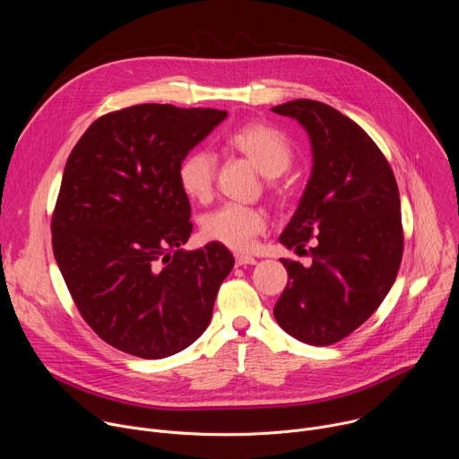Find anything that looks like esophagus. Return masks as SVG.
Instances as JSON below:
<instances>
[{"mask_svg":"<svg viewBox=\"0 0 459 459\" xmlns=\"http://www.w3.org/2000/svg\"><path fill=\"white\" fill-rule=\"evenodd\" d=\"M255 264H257V261L252 255H243V254L236 255V265L238 267H241V265H255Z\"/></svg>","mask_w":459,"mask_h":459,"instance_id":"1","label":"esophagus"}]
</instances>
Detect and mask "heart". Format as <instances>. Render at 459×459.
<instances>
[{"instance_id": "obj_1", "label": "heart", "mask_w": 459, "mask_h": 459, "mask_svg": "<svg viewBox=\"0 0 459 459\" xmlns=\"http://www.w3.org/2000/svg\"><path fill=\"white\" fill-rule=\"evenodd\" d=\"M229 147L245 154L267 178L283 174L292 163V147L274 126L252 123L238 128L227 140ZM216 176V158L207 151L188 152L178 167V183L195 202L211 198ZM267 229V214L239 204H225L204 218L202 230L211 241L232 250H248Z\"/></svg>"}]
</instances>
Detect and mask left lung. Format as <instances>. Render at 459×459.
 Returning a JSON list of instances; mask_svg holds the SVG:
<instances>
[{
  "label": "left lung",
  "mask_w": 459,
  "mask_h": 459,
  "mask_svg": "<svg viewBox=\"0 0 459 459\" xmlns=\"http://www.w3.org/2000/svg\"><path fill=\"white\" fill-rule=\"evenodd\" d=\"M310 138L312 174L280 241L312 265L281 259L289 281L274 317L292 338L317 347L342 342L381 305L403 255L400 190L365 130L331 105L294 100L273 107ZM307 252V250H305Z\"/></svg>",
  "instance_id": "left-lung-1"
}]
</instances>
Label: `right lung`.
<instances>
[{
  "instance_id": "add662e5",
  "label": "right lung",
  "mask_w": 459,
  "mask_h": 459,
  "mask_svg": "<svg viewBox=\"0 0 459 459\" xmlns=\"http://www.w3.org/2000/svg\"><path fill=\"white\" fill-rule=\"evenodd\" d=\"M227 110L143 103L98 117L73 149L52 214V250L91 329L143 359L172 356L211 323L234 267L225 245L183 250L181 160Z\"/></svg>"
}]
</instances>
